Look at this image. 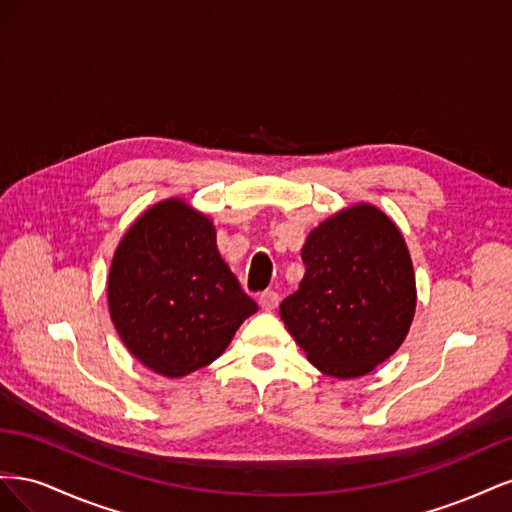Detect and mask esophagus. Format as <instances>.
I'll use <instances>...</instances> for the list:
<instances>
[{"label": "esophagus", "mask_w": 512, "mask_h": 512, "mask_svg": "<svg viewBox=\"0 0 512 512\" xmlns=\"http://www.w3.org/2000/svg\"><path fill=\"white\" fill-rule=\"evenodd\" d=\"M258 303H260V307H262V309H267V312H271V309H275L277 305H280V294L273 292V290L260 292Z\"/></svg>", "instance_id": "obj_1"}]
</instances>
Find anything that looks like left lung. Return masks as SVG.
Instances as JSON below:
<instances>
[{
  "instance_id": "left-lung-1",
  "label": "left lung",
  "mask_w": 512,
  "mask_h": 512,
  "mask_svg": "<svg viewBox=\"0 0 512 512\" xmlns=\"http://www.w3.org/2000/svg\"><path fill=\"white\" fill-rule=\"evenodd\" d=\"M305 275L280 316L309 363L333 378H359L404 342L416 286L397 226L371 205L333 215L309 232Z\"/></svg>"
}]
</instances>
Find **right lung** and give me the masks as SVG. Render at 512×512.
I'll return each instance as SVG.
<instances>
[{
  "label": "right lung",
  "mask_w": 512,
  "mask_h": 512,
  "mask_svg": "<svg viewBox=\"0 0 512 512\" xmlns=\"http://www.w3.org/2000/svg\"><path fill=\"white\" fill-rule=\"evenodd\" d=\"M108 309L138 361L181 378L218 359L258 305L222 260L213 224L170 198L121 239L108 275Z\"/></svg>",
  "instance_id": "1"
}]
</instances>
